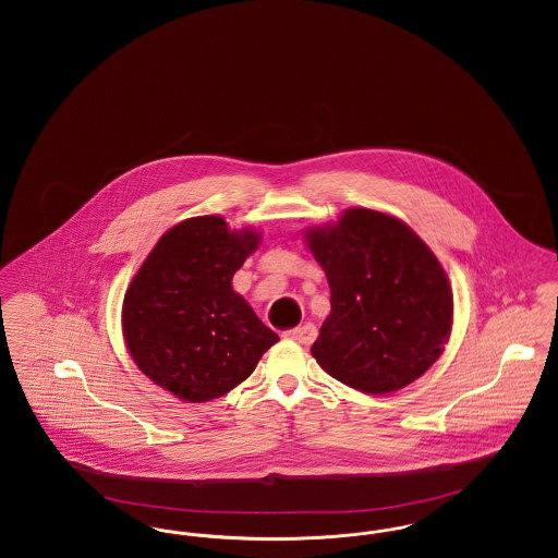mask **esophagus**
<instances>
[{"label": "esophagus", "mask_w": 558, "mask_h": 558, "mask_svg": "<svg viewBox=\"0 0 558 558\" xmlns=\"http://www.w3.org/2000/svg\"><path fill=\"white\" fill-rule=\"evenodd\" d=\"M316 335H318V332H316V326H314V324H303V326H296V328L284 332L287 339H292V341H296V343H301V345H312V343L316 341Z\"/></svg>", "instance_id": "esophagus-1"}]
</instances>
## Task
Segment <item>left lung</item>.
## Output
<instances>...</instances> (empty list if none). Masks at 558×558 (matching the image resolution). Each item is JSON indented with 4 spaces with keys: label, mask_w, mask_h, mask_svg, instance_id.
Wrapping results in <instances>:
<instances>
[{
    "label": "left lung",
    "mask_w": 558,
    "mask_h": 558,
    "mask_svg": "<svg viewBox=\"0 0 558 558\" xmlns=\"http://www.w3.org/2000/svg\"><path fill=\"white\" fill-rule=\"evenodd\" d=\"M328 287L330 316L312 355L332 378L385 396L444 353L453 319L446 269L401 219L364 207L305 232Z\"/></svg>",
    "instance_id": "obj_1"
}]
</instances>
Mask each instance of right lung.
Wrapping results in <instances>:
<instances>
[{"label": "right lung", "mask_w": 558, "mask_h": 558, "mask_svg": "<svg viewBox=\"0 0 558 558\" xmlns=\"http://www.w3.org/2000/svg\"><path fill=\"white\" fill-rule=\"evenodd\" d=\"M262 236L203 215L167 230L133 276L123 337L137 368L190 403L226 396L280 337L232 289Z\"/></svg>", "instance_id": "add662e5"}]
</instances>
